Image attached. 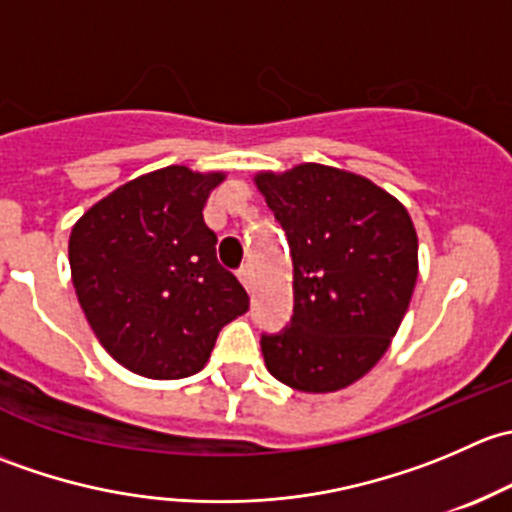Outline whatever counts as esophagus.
<instances>
[{
    "label": "esophagus",
    "mask_w": 512,
    "mask_h": 512,
    "mask_svg": "<svg viewBox=\"0 0 512 512\" xmlns=\"http://www.w3.org/2000/svg\"><path fill=\"white\" fill-rule=\"evenodd\" d=\"M237 277H240V282H242V285H245V289L252 287V270H250V265H242L240 270H237Z\"/></svg>",
    "instance_id": "obj_1"
}]
</instances>
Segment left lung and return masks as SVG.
Segmentation results:
<instances>
[{"mask_svg":"<svg viewBox=\"0 0 512 512\" xmlns=\"http://www.w3.org/2000/svg\"><path fill=\"white\" fill-rule=\"evenodd\" d=\"M255 183L294 267L292 319L260 337L267 369L297 391L344 389L384 356L409 309L414 223L379 185L329 165L260 173Z\"/></svg>","mask_w":512,"mask_h":512,"instance_id":"8db88e82","label":"left lung"}]
</instances>
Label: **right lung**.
I'll return each mask as SVG.
<instances>
[{
  "label": "right lung",
  "mask_w": 512,
  "mask_h": 512,
  "mask_svg": "<svg viewBox=\"0 0 512 512\" xmlns=\"http://www.w3.org/2000/svg\"><path fill=\"white\" fill-rule=\"evenodd\" d=\"M223 173L168 165L96 203L71 230L76 297L118 364L148 379L198 374L250 297L215 255L203 208Z\"/></svg>",
  "instance_id": "right-lung-1"
}]
</instances>
